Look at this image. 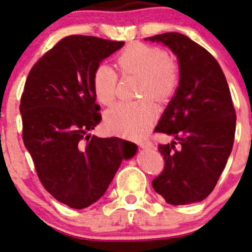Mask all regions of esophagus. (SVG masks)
Returning <instances> with one entry per match:
<instances>
[{"mask_svg": "<svg viewBox=\"0 0 252 252\" xmlns=\"http://www.w3.org/2000/svg\"><path fill=\"white\" fill-rule=\"evenodd\" d=\"M138 145H139L141 149H154V148H155L154 144H152L151 141H150V140H143V141H139V143H138Z\"/></svg>", "mask_w": 252, "mask_h": 252, "instance_id": "1", "label": "esophagus"}]
</instances>
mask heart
Segmentation results:
<instances>
[{"instance_id":"1","label":"heart","mask_w":252,"mask_h":252,"mask_svg":"<svg viewBox=\"0 0 252 252\" xmlns=\"http://www.w3.org/2000/svg\"><path fill=\"white\" fill-rule=\"evenodd\" d=\"M117 65L123 75H139V95H152L157 100H166L176 93L180 84V66L165 51L154 45L134 42L121 51ZM119 76L113 67L100 64L92 77L96 100L111 106L118 92ZM156 106L149 96L134 102H120L104 115L108 131L124 137L137 138L148 132L156 118Z\"/></svg>"}]
</instances>
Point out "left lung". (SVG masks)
<instances>
[{
	"label": "left lung",
	"instance_id": "1",
	"mask_svg": "<svg viewBox=\"0 0 252 252\" xmlns=\"http://www.w3.org/2000/svg\"><path fill=\"white\" fill-rule=\"evenodd\" d=\"M163 42L179 58L180 86L155 132L174 141L159 144L163 171L152 187L168 203L201 201L213 191L232 151L236 111L217 59L180 33L145 38Z\"/></svg>",
	"mask_w": 252,
	"mask_h": 252
}]
</instances>
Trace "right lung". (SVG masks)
<instances>
[{"instance_id": "right-lung-1", "label": "right lung", "mask_w": 252, "mask_h": 252, "mask_svg": "<svg viewBox=\"0 0 252 252\" xmlns=\"http://www.w3.org/2000/svg\"><path fill=\"white\" fill-rule=\"evenodd\" d=\"M92 35H69L36 61L20 101L22 139L41 185L58 201L82 210L111 185L135 145L90 137L100 123L92 77L101 61L124 46Z\"/></svg>"}]
</instances>
